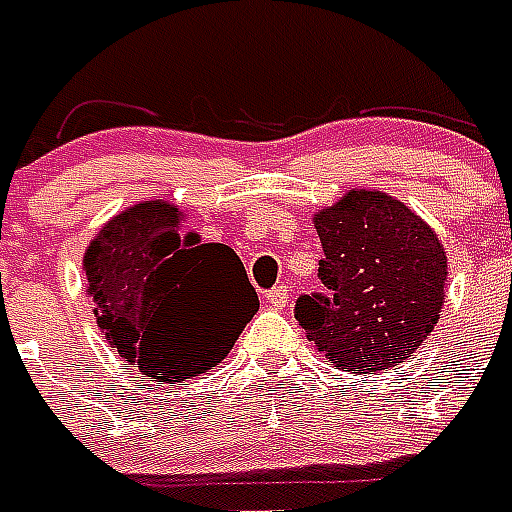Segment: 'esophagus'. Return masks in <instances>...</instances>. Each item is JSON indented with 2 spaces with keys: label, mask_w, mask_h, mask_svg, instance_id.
<instances>
[{
  "label": "esophagus",
  "mask_w": 512,
  "mask_h": 512,
  "mask_svg": "<svg viewBox=\"0 0 512 512\" xmlns=\"http://www.w3.org/2000/svg\"><path fill=\"white\" fill-rule=\"evenodd\" d=\"M265 297H268V303H271L273 308H284L289 300V287L287 284H279V287L268 289V295Z\"/></svg>",
  "instance_id": "obj_1"
}]
</instances>
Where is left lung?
<instances>
[{
	"mask_svg": "<svg viewBox=\"0 0 512 512\" xmlns=\"http://www.w3.org/2000/svg\"><path fill=\"white\" fill-rule=\"evenodd\" d=\"M324 292L300 295L295 319L342 372L401 364L433 332L444 305L438 236L393 196L350 191L316 215Z\"/></svg>",
	"mask_w": 512,
	"mask_h": 512,
	"instance_id": "obj_1",
	"label": "left lung"
}]
</instances>
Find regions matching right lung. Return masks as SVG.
<instances>
[{"instance_id": "1", "label": "right lung", "mask_w": 512, "mask_h": 512, "mask_svg": "<svg viewBox=\"0 0 512 512\" xmlns=\"http://www.w3.org/2000/svg\"><path fill=\"white\" fill-rule=\"evenodd\" d=\"M84 273L111 348L156 382L220 364L260 308L239 255L183 233L167 201L116 215L87 249Z\"/></svg>"}]
</instances>
